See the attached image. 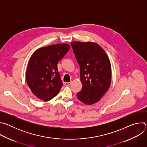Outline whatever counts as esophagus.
Here are the masks:
<instances>
[{
	"mask_svg": "<svg viewBox=\"0 0 147 147\" xmlns=\"http://www.w3.org/2000/svg\"><path fill=\"white\" fill-rule=\"evenodd\" d=\"M71 84V82H66L65 83V85L66 86H69Z\"/></svg>",
	"mask_w": 147,
	"mask_h": 147,
	"instance_id": "34e87169",
	"label": "esophagus"
}]
</instances>
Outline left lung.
Returning <instances> with one entry per match:
<instances>
[{
  "instance_id": "obj_1",
  "label": "left lung",
  "mask_w": 147,
  "mask_h": 147,
  "mask_svg": "<svg viewBox=\"0 0 147 147\" xmlns=\"http://www.w3.org/2000/svg\"><path fill=\"white\" fill-rule=\"evenodd\" d=\"M80 66L81 91L78 99L86 105L99 102L109 90L111 83V65L103 49L93 42H71Z\"/></svg>"
}]
</instances>
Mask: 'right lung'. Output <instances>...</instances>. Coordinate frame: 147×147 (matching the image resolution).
I'll use <instances>...</instances> for the list:
<instances>
[{"label": "right lung", "mask_w": 147, "mask_h": 147, "mask_svg": "<svg viewBox=\"0 0 147 147\" xmlns=\"http://www.w3.org/2000/svg\"><path fill=\"white\" fill-rule=\"evenodd\" d=\"M70 46L56 44L36 50L30 59L26 81L32 94L38 99L49 101L56 96L63 83L57 63L67 53Z\"/></svg>", "instance_id": "add662e5"}]
</instances>
